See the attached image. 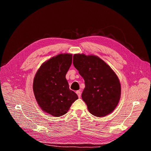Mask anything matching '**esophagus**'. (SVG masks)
<instances>
[{
  "label": "esophagus",
  "instance_id": "esophagus-1",
  "mask_svg": "<svg viewBox=\"0 0 151 151\" xmlns=\"http://www.w3.org/2000/svg\"><path fill=\"white\" fill-rule=\"evenodd\" d=\"M76 93L78 95V96L79 98H80V96H81V92H80V91H76Z\"/></svg>",
  "mask_w": 151,
  "mask_h": 151
}]
</instances>
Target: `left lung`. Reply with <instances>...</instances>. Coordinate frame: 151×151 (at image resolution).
I'll list each match as a JSON object with an SVG mask.
<instances>
[{
    "label": "left lung",
    "mask_w": 151,
    "mask_h": 151,
    "mask_svg": "<svg viewBox=\"0 0 151 151\" xmlns=\"http://www.w3.org/2000/svg\"><path fill=\"white\" fill-rule=\"evenodd\" d=\"M73 65L85 80L82 99L90 112L104 116L116 108L120 99L121 86L115 72L96 56L75 54Z\"/></svg>",
    "instance_id": "1"
}]
</instances>
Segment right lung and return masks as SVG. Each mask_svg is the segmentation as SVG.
Segmentation results:
<instances>
[{
    "instance_id": "obj_1",
    "label": "right lung",
    "mask_w": 151,
    "mask_h": 151,
    "mask_svg": "<svg viewBox=\"0 0 151 151\" xmlns=\"http://www.w3.org/2000/svg\"><path fill=\"white\" fill-rule=\"evenodd\" d=\"M72 63V55L60 54L41 66L34 78L33 91L39 106L55 116L67 113L71 104L78 99L70 90L66 79Z\"/></svg>"
}]
</instances>
